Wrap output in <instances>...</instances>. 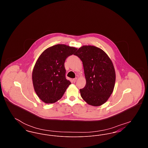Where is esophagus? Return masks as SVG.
<instances>
[{
	"mask_svg": "<svg viewBox=\"0 0 148 148\" xmlns=\"http://www.w3.org/2000/svg\"><path fill=\"white\" fill-rule=\"evenodd\" d=\"M77 77H75V78H74V79H73V82H74V83H75V82H77Z\"/></svg>",
	"mask_w": 148,
	"mask_h": 148,
	"instance_id": "obj_1",
	"label": "esophagus"
}]
</instances>
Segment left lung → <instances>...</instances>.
<instances>
[{
	"instance_id": "8db88e82",
	"label": "left lung",
	"mask_w": 148,
	"mask_h": 148,
	"mask_svg": "<svg viewBox=\"0 0 148 148\" xmlns=\"http://www.w3.org/2000/svg\"><path fill=\"white\" fill-rule=\"evenodd\" d=\"M75 56L83 62L86 84L80 89L86 103L94 106L104 104L112 94L115 83V71L112 61L105 51L98 47L84 45Z\"/></svg>"
}]
</instances>
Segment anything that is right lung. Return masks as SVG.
Returning <instances> with one entry per match:
<instances>
[{
  "instance_id": "obj_1",
  "label": "right lung",
  "mask_w": 148,
  "mask_h": 148,
  "mask_svg": "<svg viewBox=\"0 0 148 148\" xmlns=\"http://www.w3.org/2000/svg\"><path fill=\"white\" fill-rule=\"evenodd\" d=\"M77 48L57 44L45 50L36 62L32 72L34 89L38 97L47 104L62 98L71 84L65 77L64 63Z\"/></svg>"
}]
</instances>
